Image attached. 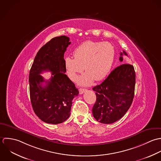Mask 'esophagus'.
<instances>
[{
  "label": "esophagus",
  "mask_w": 161,
  "mask_h": 161,
  "mask_svg": "<svg viewBox=\"0 0 161 161\" xmlns=\"http://www.w3.org/2000/svg\"><path fill=\"white\" fill-rule=\"evenodd\" d=\"M86 91V90L85 88H80V89H79V92H80V94H81V95L84 93Z\"/></svg>",
  "instance_id": "34e87169"
}]
</instances>
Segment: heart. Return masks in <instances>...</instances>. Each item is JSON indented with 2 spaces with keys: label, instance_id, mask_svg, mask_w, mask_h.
<instances>
[{
  "label": "heart",
  "instance_id": "obj_1",
  "mask_svg": "<svg viewBox=\"0 0 161 161\" xmlns=\"http://www.w3.org/2000/svg\"><path fill=\"white\" fill-rule=\"evenodd\" d=\"M75 59L64 58L68 74L72 80H76L78 75L83 70L86 72L79 79L81 85H90L93 80L99 81L109 73L113 64L115 50L109 42L86 41L78 46L73 52Z\"/></svg>",
  "mask_w": 161,
  "mask_h": 161
}]
</instances>
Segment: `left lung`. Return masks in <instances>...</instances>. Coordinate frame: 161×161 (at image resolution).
Here are the masks:
<instances>
[{
  "label": "left lung",
  "instance_id": "left-lung-1",
  "mask_svg": "<svg viewBox=\"0 0 161 161\" xmlns=\"http://www.w3.org/2000/svg\"><path fill=\"white\" fill-rule=\"evenodd\" d=\"M128 55L123 51V55ZM136 73L132 64H122L114 68L101 85L93 88L97 101L92 113L101 123L111 124L121 119L128 111L134 96Z\"/></svg>",
  "mask_w": 161,
  "mask_h": 161
}]
</instances>
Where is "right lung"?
<instances>
[{
  "label": "right lung",
  "mask_w": 161,
  "mask_h": 161,
  "mask_svg": "<svg viewBox=\"0 0 161 161\" xmlns=\"http://www.w3.org/2000/svg\"><path fill=\"white\" fill-rule=\"evenodd\" d=\"M64 35L51 39L37 52L29 73L30 97L35 114L43 122L57 125L70 115L72 101L79 92L65 72L64 53L70 45ZM52 72L51 78L45 80L40 75ZM43 82L46 83L42 86Z\"/></svg>",
  "instance_id": "1"
}]
</instances>
